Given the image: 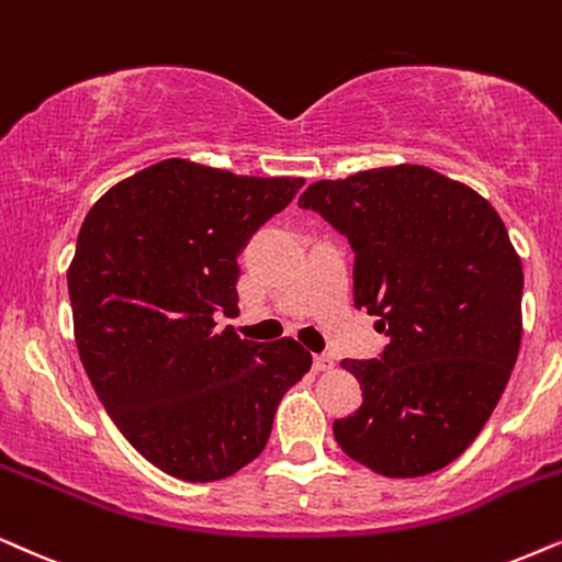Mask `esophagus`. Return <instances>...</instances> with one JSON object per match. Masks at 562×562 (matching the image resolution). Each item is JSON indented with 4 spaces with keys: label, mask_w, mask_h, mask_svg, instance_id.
Segmentation results:
<instances>
[{
    "label": "esophagus",
    "mask_w": 562,
    "mask_h": 562,
    "mask_svg": "<svg viewBox=\"0 0 562 562\" xmlns=\"http://www.w3.org/2000/svg\"><path fill=\"white\" fill-rule=\"evenodd\" d=\"M313 368L318 372H326V370H334V357L328 355V351H321V355L313 357Z\"/></svg>",
    "instance_id": "esophagus-1"
}]
</instances>
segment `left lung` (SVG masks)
Returning <instances> with one entry per match:
<instances>
[{"label": "left lung", "instance_id": "obj_1", "mask_svg": "<svg viewBox=\"0 0 562 562\" xmlns=\"http://www.w3.org/2000/svg\"><path fill=\"white\" fill-rule=\"evenodd\" d=\"M297 205L347 236L355 305L387 336L378 359L341 362L362 406L336 418V442L387 477L450 465L519 355L525 274L504 221L470 187L416 164L324 179Z\"/></svg>", "mask_w": 562, "mask_h": 562}]
</instances>
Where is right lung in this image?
Listing matches in <instances>:
<instances>
[{"mask_svg":"<svg viewBox=\"0 0 562 562\" xmlns=\"http://www.w3.org/2000/svg\"><path fill=\"white\" fill-rule=\"evenodd\" d=\"M303 182L167 159L104 192L81 223L69 267L81 364L123 437L179 481H221L259 458L277 403L311 370L295 339L215 324L238 316L249 238Z\"/></svg>","mask_w":562,"mask_h":562,"instance_id":"right-lung-1","label":"right lung"}]
</instances>
